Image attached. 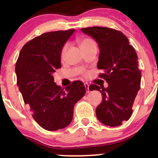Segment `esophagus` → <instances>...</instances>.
<instances>
[{
	"label": "esophagus",
	"mask_w": 158,
	"mask_h": 158,
	"mask_svg": "<svg viewBox=\"0 0 158 158\" xmlns=\"http://www.w3.org/2000/svg\"><path fill=\"white\" fill-rule=\"evenodd\" d=\"M85 87L86 88V92L87 93H89L90 92V89H89V85L88 83H85Z\"/></svg>",
	"instance_id": "34e87169"
}]
</instances>
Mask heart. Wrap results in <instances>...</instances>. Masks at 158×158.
Returning a JSON list of instances; mask_svg holds the SVG:
<instances>
[{
  "mask_svg": "<svg viewBox=\"0 0 158 158\" xmlns=\"http://www.w3.org/2000/svg\"><path fill=\"white\" fill-rule=\"evenodd\" d=\"M93 43H94V42L92 41L91 39H87V38H85V39H81L79 41V47H80L81 49L85 48V47L88 46V45L93 44ZM67 48H68L67 44H65L64 46L63 47L62 50H61V56H64L65 54V52H66V50H67Z\"/></svg>",
  "mask_w": 158,
  "mask_h": 158,
  "instance_id": "heart-1",
  "label": "heart"
}]
</instances>
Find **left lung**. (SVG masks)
I'll list each match as a JSON object with an SVG mask.
<instances>
[{"instance_id":"1","label":"left lung","mask_w":158,"mask_h":158,"mask_svg":"<svg viewBox=\"0 0 158 158\" xmlns=\"http://www.w3.org/2000/svg\"><path fill=\"white\" fill-rule=\"evenodd\" d=\"M81 31L97 41L99 48L98 69L99 78L108 82V88L90 85V90L102 95L96 109L98 119L108 126H119L131 117L137 92L140 88L141 71L137 55L128 38L122 32L104 27L81 28Z\"/></svg>"}]
</instances>
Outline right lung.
I'll return each instance as SVG.
<instances>
[{
	"mask_svg": "<svg viewBox=\"0 0 158 158\" xmlns=\"http://www.w3.org/2000/svg\"><path fill=\"white\" fill-rule=\"evenodd\" d=\"M75 30L49 32L26 43L15 64L17 85L35 122L48 131L71 123L73 107L86 92L84 83L74 81L61 88L52 73L61 68L63 46Z\"/></svg>",
	"mask_w": 158,
	"mask_h": 158,
	"instance_id": "1",
	"label": "right lung"
}]
</instances>
